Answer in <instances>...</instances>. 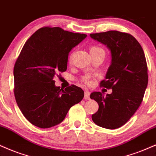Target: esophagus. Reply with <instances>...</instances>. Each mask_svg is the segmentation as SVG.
<instances>
[{"instance_id":"obj_1","label":"esophagus","mask_w":156,"mask_h":156,"mask_svg":"<svg viewBox=\"0 0 156 156\" xmlns=\"http://www.w3.org/2000/svg\"><path fill=\"white\" fill-rule=\"evenodd\" d=\"M90 92L87 90L84 91V99L85 100H89L90 99Z\"/></svg>"}]
</instances>
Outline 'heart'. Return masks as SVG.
<instances>
[{"instance_id": "obj_1", "label": "heart", "mask_w": 156, "mask_h": 156, "mask_svg": "<svg viewBox=\"0 0 156 156\" xmlns=\"http://www.w3.org/2000/svg\"><path fill=\"white\" fill-rule=\"evenodd\" d=\"M99 51H103V52H104V51H103V49L101 48L98 47V46H93V47H92L90 50V52H99ZM85 82H87V83H88L87 81H85Z\"/></svg>"}]
</instances>
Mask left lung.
<instances>
[{
	"instance_id": "8db88e82",
	"label": "left lung",
	"mask_w": 156,
	"mask_h": 156,
	"mask_svg": "<svg viewBox=\"0 0 156 156\" xmlns=\"http://www.w3.org/2000/svg\"><path fill=\"white\" fill-rule=\"evenodd\" d=\"M90 36L111 52V65L101 86L112 89L105 97L101 92L91 93L99 105L92 119L98 126L114 129L126 124L143 101L148 82L145 53L130 34L108 31Z\"/></svg>"
}]
</instances>
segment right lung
Wrapping results in <instances>:
<instances>
[{"label":"right lung","instance_id":"add662e5","mask_svg":"<svg viewBox=\"0 0 156 156\" xmlns=\"http://www.w3.org/2000/svg\"><path fill=\"white\" fill-rule=\"evenodd\" d=\"M86 37L45 27L25 43L13 69L14 95L23 115L34 126L45 129L60 124L70 108L83 99L81 88L61 89L53 77L66 70L69 52Z\"/></svg>","mask_w":156,"mask_h":156}]
</instances>
